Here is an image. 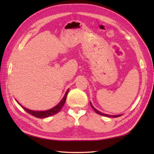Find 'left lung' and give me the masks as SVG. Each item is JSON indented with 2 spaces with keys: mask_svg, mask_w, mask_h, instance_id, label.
I'll use <instances>...</instances> for the list:
<instances>
[{
  "mask_svg": "<svg viewBox=\"0 0 154 154\" xmlns=\"http://www.w3.org/2000/svg\"><path fill=\"white\" fill-rule=\"evenodd\" d=\"M90 105H91V107H92L94 109V111L96 113L100 115V116H105V117H108V118H118V117H119V116H122V115H116V116H112V115H108V114L103 113H101V112L98 111L97 109L94 107V106L92 105V103H91V102H90Z\"/></svg>",
  "mask_w": 154,
  "mask_h": 154,
  "instance_id": "8db88e82",
  "label": "left lung"
}]
</instances>
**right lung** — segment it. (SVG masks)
<instances>
[{
  "mask_svg": "<svg viewBox=\"0 0 154 154\" xmlns=\"http://www.w3.org/2000/svg\"><path fill=\"white\" fill-rule=\"evenodd\" d=\"M69 89H68L66 90V93H65L64 97L62 98L60 102L58 105H56L55 106H54V107H52L51 109H48V110H45V111L30 110V109H28L27 108L24 107V106H22L17 100H16V102L19 104V105L22 106V107L24 109V110L27 112V113L30 114L31 116L36 117V118H48V117L52 116H54V115L58 113V112L61 110L62 106H64L65 102H66V96L68 94V92H69Z\"/></svg>",
  "mask_w": 154,
  "mask_h": 154,
  "instance_id": "1",
  "label": "right lung"
}]
</instances>
